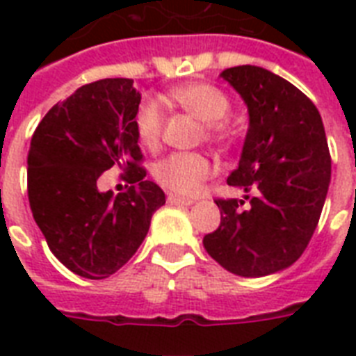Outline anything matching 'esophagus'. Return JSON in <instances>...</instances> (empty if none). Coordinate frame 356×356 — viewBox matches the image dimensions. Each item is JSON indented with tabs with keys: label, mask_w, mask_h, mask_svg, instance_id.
<instances>
[{
	"label": "esophagus",
	"mask_w": 356,
	"mask_h": 356,
	"mask_svg": "<svg viewBox=\"0 0 356 356\" xmlns=\"http://www.w3.org/2000/svg\"><path fill=\"white\" fill-rule=\"evenodd\" d=\"M168 203H170V205H192V203H194V201L192 200H188V197H181V195H177V194H168Z\"/></svg>",
	"instance_id": "1"
}]
</instances>
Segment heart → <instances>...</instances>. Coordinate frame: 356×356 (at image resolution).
I'll return each instance as SVG.
<instances>
[{"label": "heart", "instance_id": "obj_1", "mask_svg": "<svg viewBox=\"0 0 356 356\" xmlns=\"http://www.w3.org/2000/svg\"><path fill=\"white\" fill-rule=\"evenodd\" d=\"M170 96L177 105L188 111L192 116L207 123V134L214 142L225 138L222 125L231 113V102L220 88L207 83H188V85L175 86ZM134 129L140 144L145 147H156L161 142L162 133V107L155 99H145L138 107ZM211 162L200 153H175L159 162L155 168L156 181L172 190L175 194L194 195L200 192L207 179L211 177Z\"/></svg>", "mask_w": 356, "mask_h": 356}]
</instances>
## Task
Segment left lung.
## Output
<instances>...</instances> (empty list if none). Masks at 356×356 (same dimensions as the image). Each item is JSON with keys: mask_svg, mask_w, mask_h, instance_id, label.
Instances as JSON below:
<instances>
[{"mask_svg": "<svg viewBox=\"0 0 356 356\" xmlns=\"http://www.w3.org/2000/svg\"><path fill=\"white\" fill-rule=\"evenodd\" d=\"M220 77L248 105L242 156L227 179L245 195L216 200L222 222L203 245L234 275H271L303 254L320 222L331 183L325 129L314 103L270 70L245 64Z\"/></svg>", "mask_w": 356, "mask_h": 356, "instance_id": "1", "label": "left lung"}]
</instances>
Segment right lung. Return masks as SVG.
I'll return each instance as SVG.
<instances>
[{
	"label": "right lung",
	"mask_w": 356,
	"mask_h": 356,
	"mask_svg": "<svg viewBox=\"0 0 356 356\" xmlns=\"http://www.w3.org/2000/svg\"><path fill=\"white\" fill-rule=\"evenodd\" d=\"M140 94L133 79L85 85L49 108L31 138L27 195L51 253L75 275L105 279L127 262L166 203L145 181L134 129ZM116 163L131 186L116 198L97 179Z\"/></svg>",
	"instance_id": "right-lung-1"
}]
</instances>
